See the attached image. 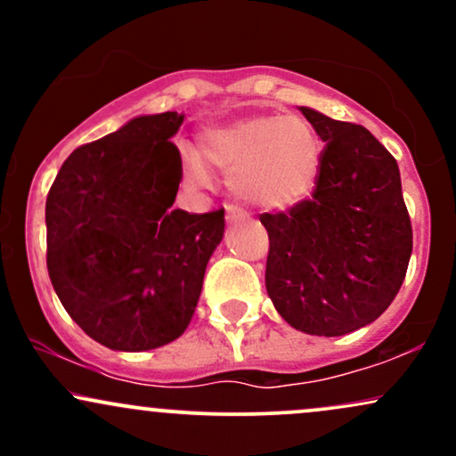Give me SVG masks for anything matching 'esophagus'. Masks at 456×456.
Here are the masks:
<instances>
[{
    "mask_svg": "<svg viewBox=\"0 0 456 456\" xmlns=\"http://www.w3.org/2000/svg\"><path fill=\"white\" fill-rule=\"evenodd\" d=\"M246 212L240 210L238 206H227V221H244Z\"/></svg>",
    "mask_w": 456,
    "mask_h": 456,
    "instance_id": "obj_1",
    "label": "esophagus"
}]
</instances>
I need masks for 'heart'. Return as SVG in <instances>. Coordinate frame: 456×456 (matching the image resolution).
<instances>
[{
    "instance_id": "obj_1",
    "label": "heart",
    "mask_w": 456,
    "mask_h": 456,
    "mask_svg": "<svg viewBox=\"0 0 456 456\" xmlns=\"http://www.w3.org/2000/svg\"><path fill=\"white\" fill-rule=\"evenodd\" d=\"M197 186L212 182L210 167L229 171L233 195L261 210L296 206L315 186L322 141L297 115H255L206 130L197 150L184 151Z\"/></svg>"
}]
</instances>
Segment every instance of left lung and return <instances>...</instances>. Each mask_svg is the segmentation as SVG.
I'll use <instances>...</instances> for the list:
<instances>
[{
  "instance_id": "obj_1",
  "label": "left lung",
  "mask_w": 456,
  "mask_h": 456,
  "mask_svg": "<svg viewBox=\"0 0 456 456\" xmlns=\"http://www.w3.org/2000/svg\"><path fill=\"white\" fill-rule=\"evenodd\" d=\"M326 148L315 191L265 212V289L289 326L343 337L375 322L405 279L411 221L395 156L360 124L300 107Z\"/></svg>"
}]
</instances>
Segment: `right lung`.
Instances as JSON below:
<instances>
[{"label":"right lung","mask_w":456,"mask_h":456,"mask_svg":"<svg viewBox=\"0 0 456 456\" xmlns=\"http://www.w3.org/2000/svg\"><path fill=\"white\" fill-rule=\"evenodd\" d=\"M184 115L130 119L72 151L46 197V270L78 328L115 352H148L191 323L224 210H174L171 137Z\"/></svg>","instance_id":"obj_1"}]
</instances>
